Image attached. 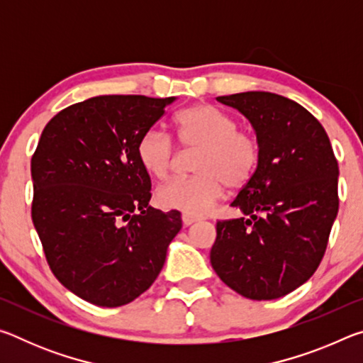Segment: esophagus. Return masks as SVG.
<instances>
[{"instance_id": "34e87169", "label": "esophagus", "mask_w": 363, "mask_h": 363, "mask_svg": "<svg viewBox=\"0 0 363 363\" xmlns=\"http://www.w3.org/2000/svg\"><path fill=\"white\" fill-rule=\"evenodd\" d=\"M196 220H199V218H196V216H190V214H182L184 225H192L194 223H196Z\"/></svg>"}]
</instances>
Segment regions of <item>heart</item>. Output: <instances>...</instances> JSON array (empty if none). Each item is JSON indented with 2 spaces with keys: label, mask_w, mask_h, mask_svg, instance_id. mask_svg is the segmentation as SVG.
<instances>
[{
  "label": "heart",
  "mask_w": 363,
  "mask_h": 363,
  "mask_svg": "<svg viewBox=\"0 0 363 363\" xmlns=\"http://www.w3.org/2000/svg\"><path fill=\"white\" fill-rule=\"evenodd\" d=\"M177 140L186 150H199L194 157L196 176L176 179L160 187L157 205L163 210L201 216L220 200L225 187L247 186L259 164L261 149L248 131L237 130V120L208 104L182 110L176 116ZM138 160L147 173L164 179L177 162L176 145L167 131L149 128L136 145Z\"/></svg>",
  "instance_id": "heart-1"
}]
</instances>
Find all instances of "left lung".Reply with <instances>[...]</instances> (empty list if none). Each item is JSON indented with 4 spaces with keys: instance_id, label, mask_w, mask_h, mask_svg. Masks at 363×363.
<instances>
[{
    "instance_id": "8db88e82",
    "label": "left lung",
    "mask_w": 363,
    "mask_h": 363,
    "mask_svg": "<svg viewBox=\"0 0 363 363\" xmlns=\"http://www.w3.org/2000/svg\"><path fill=\"white\" fill-rule=\"evenodd\" d=\"M216 99L245 115L261 149L251 181L216 224L214 272L245 298L285 296L312 277L337 214V162L323 126L288 97L248 91Z\"/></svg>"
}]
</instances>
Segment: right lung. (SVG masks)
<instances>
[{"label": "right lung", "mask_w": 363, "mask_h": 363, "mask_svg": "<svg viewBox=\"0 0 363 363\" xmlns=\"http://www.w3.org/2000/svg\"><path fill=\"white\" fill-rule=\"evenodd\" d=\"M176 97L97 96L41 133L32 157V219L67 290L101 307L131 303L158 277L181 213L149 206L136 145Z\"/></svg>", "instance_id": "obj_1"}]
</instances>
